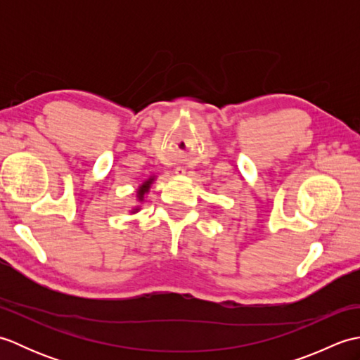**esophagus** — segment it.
I'll list each match as a JSON object with an SVG mask.
<instances>
[{
    "mask_svg": "<svg viewBox=\"0 0 360 360\" xmlns=\"http://www.w3.org/2000/svg\"><path fill=\"white\" fill-rule=\"evenodd\" d=\"M174 173H176V174H184L186 170H184V168H182V167H178V168H176Z\"/></svg>",
    "mask_w": 360,
    "mask_h": 360,
    "instance_id": "obj_1",
    "label": "esophagus"
}]
</instances>
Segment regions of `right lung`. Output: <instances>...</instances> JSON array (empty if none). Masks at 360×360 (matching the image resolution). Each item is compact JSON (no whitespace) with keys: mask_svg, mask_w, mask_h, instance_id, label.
Returning <instances> with one entry per match:
<instances>
[{"mask_svg":"<svg viewBox=\"0 0 360 360\" xmlns=\"http://www.w3.org/2000/svg\"><path fill=\"white\" fill-rule=\"evenodd\" d=\"M155 179H156V176L153 174V176H150L148 179H145L142 184L136 188V205H133L131 210H129L131 215H134V213L141 210V205L145 202V198H147L150 188H151V184L155 182Z\"/></svg>","mask_w":360,"mask_h":360,"instance_id":"obj_1","label":"right lung"}]
</instances>
